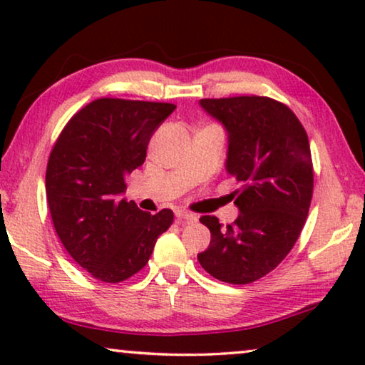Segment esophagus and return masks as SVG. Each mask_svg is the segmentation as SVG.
Returning <instances> with one entry per match:
<instances>
[{"label":"esophagus","instance_id":"1","mask_svg":"<svg viewBox=\"0 0 365 365\" xmlns=\"http://www.w3.org/2000/svg\"><path fill=\"white\" fill-rule=\"evenodd\" d=\"M176 217L179 219V221H187V222H196L197 221L196 214H192L189 211H178Z\"/></svg>","mask_w":365,"mask_h":365}]
</instances>
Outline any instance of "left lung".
<instances>
[{"label": "left lung", "mask_w": 365, "mask_h": 365, "mask_svg": "<svg viewBox=\"0 0 365 365\" xmlns=\"http://www.w3.org/2000/svg\"><path fill=\"white\" fill-rule=\"evenodd\" d=\"M227 129V173L241 182L232 192L239 217L226 227L202 216L211 231L197 261L227 284H251L291 252L306 224L314 191L307 133L291 108L267 96L201 99Z\"/></svg>", "instance_id": "8db88e82"}]
</instances>
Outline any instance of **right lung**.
Here are the masks:
<instances>
[{"mask_svg": "<svg viewBox=\"0 0 365 365\" xmlns=\"http://www.w3.org/2000/svg\"><path fill=\"white\" fill-rule=\"evenodd\" d=\"M176 106L99 98L66 123L49 153L46 201L58 237L79 266L118 284L141 271L174 221L121 199L126 176L146 159L149 139Z\"/></svg>", "mask_w": 365, "mask_h": 365, "instance_id": "add662e5", "label": "right lung"}]
</instances>
